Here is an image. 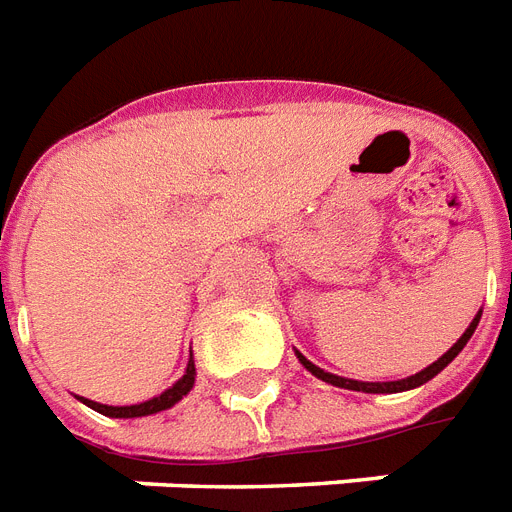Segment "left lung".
<instances>
[{"instance_id":"8db88e82","label":"left lung","mask_w":512,"mask_h":512,"mask_svg":"<svg viewBox=\"0 0 512 512\" xmlns=\"http://www.w3.org/2000/svg\"><path fill=\"white\" fill-rule=\"evenodd\" d=\"M478 320H481V314H476V317H473V322H470V325H468V330H465V333H463V338H460V341H457L455 346H452V349H449L447 354H444V357L436 359L433 365H428V367H425V370L415 372V375H410V378L391 380V383H362V380L338 378V375H330V372H325V370H320V367H317V365H312V362H309V359H306L304 354H298V351H296V354H298V359H301V365H304L306 370L312 372V375H317V378H320V380H325V383H333V386H338V388H349V391H365V394H396V391H407V388L423 386V383H428V380H431L433 375H439V372L444 370V367H447L449 362H452V359H455L457 354H460V351L465 349V343L470 341V335H473V330H476Z\"/></svg>"}]
</instances>
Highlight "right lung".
<instances>
[{"label":"right lung","instance_id":"right-lung-1","mask_svg":"<svg viewBox=\"0 0 512 512\" xmlns=\"http://www.w3.org/2000/svg\"><path fill=\"white\" fill-rule=\"evenodd\" d=\"M192 383H195V365H192V357H190V365H187V372L182 375V380H177L169 391H163L161 396H155V399H150V402L132 404V407H108V404L89 402V399H81V402L87 404V407H92L94 412H100V415H108V418H142V415H155V412L174 407L182 396H187Z\"/></svg>","mask_w":512,"mask_h":512}]
</instances>
